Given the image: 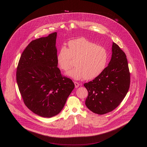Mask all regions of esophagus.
Listing matches in <instances>:
<instances>
[{"label": "esophagus", "instance_id": "obj_1", "mask_svg": "<svg viewBox=\"0 0 147 147\" xmlns=\"http://www.w3.org/2000/svg\"><path fill=\"white\" fill-rule=\"evenodd\" d=\"M74 85H75V87L77 88H78L79 87V86L80 85V84H79L78 83H77L76 82H74Z\"/></svg>", "mask_w": 147, "mask_h": 147}]
</instances>
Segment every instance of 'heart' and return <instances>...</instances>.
I'll use <instances>...</instances> for the list:
<instances>
[{"label": "heart", "mask_w": 147, "mask_h": 147, "mask_svg": "<svg viewBox=\"0 0 147 147\" xmlns=\"http://www.w3.org/2000/svg\"><path fill=\"white\" fill-rule=\"evenodd\" d=\"M69 48L62 46L57 56V63L64 71L70 68L75 60L76 67L67 74L76 80L85 78L92 79L105 70L109 61L107 50L85 38H79L68 42Z\"/></svg>", "instance_id": "b5f03b06"}]
</instances>
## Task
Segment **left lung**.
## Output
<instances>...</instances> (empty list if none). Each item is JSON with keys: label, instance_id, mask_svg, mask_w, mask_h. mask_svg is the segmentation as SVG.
<instances>
[{"label": "left lung", "instance_id": "obj_1", "mask_svg": "<svg viewBox=\"0 0 147 147\" xmlns=\"http://www.w3.org/2000/svg\"><path fill=\"white\" fill-rule=\"evenodd\" d=\"M112 57L104 71L85 83L88 91L85 105L92 112L104 115L115 109L129 90L130 73L125 52L113 42Z\"/></svg>", "mask_w": 147, "mask_h": 147}]
</instances>
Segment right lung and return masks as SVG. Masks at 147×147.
I'll return each instance as SVG.
<instances>
[{"mask_svg": "<svg viewBox=\"0 0 147 147\" xmlns=\"http://www.w3.org/2000/svg\"><path fill=\"white\" fill-rule=\"evenodd\" d=\"M57 34L30 42L17 67L16 82L24 104L43 117H52L61 112L75 86L57 67Z\"/></svg>", "mask_w": 147, "mask_h": 147, "instance_id": "obj_1", "label": "right lung"}]
</instances>
